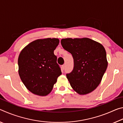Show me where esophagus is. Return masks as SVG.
<instances>
[{
	"label": "esophagus",
	"mask_w": 123,
	"mask_h": 123,
	"mask_svg": "<svg viewBox=\"0 0 123 123\" xmlns=\"http://www.w3.org/2000/svg\"><path fill=\"white\" fill-rule=\"evenodd\" d=\"M65 67H66L65 64H63V65L62 66V69H63V70H64V69H65Z\"/></svg>",
	"instance_id": "1"
}]
</instances>
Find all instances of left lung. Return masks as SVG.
Segmentation results:
<instances>
[{"instance_id": "obj_1", "label": "left lung", "mask_w": 123, "mask_h": 123, "mask_svg": "<svg viewBox=\"0 0 123 123\" xmlns=\"http://www.w3.org/2000/svg\"><path fill=\"white\" fill-rule=\"evenodd\" d=\"M61 43L74 59L73 69L66 74L73 89L81 95L94 91L107 67L106 53L103 45L88 38H64Z\"/></svg>"}]
</instances>
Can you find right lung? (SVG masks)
<instances>
[{"label": "right lung", "instance_id": "1", "mask_svg": "<svg viewBox=\"0 0 123 123\" xmlns=\"http://www.w3.org/2000/svg\"><path fill=\"white\" fill-rule=\"evenodd\" d=\"M59 43L58 38L37 39L20 52L18 60L19 76L27 89L35 94H49L62 74L54 54Z\"/></svg>", "mask_w": 123, "mask_h": 123}]
</instances>
